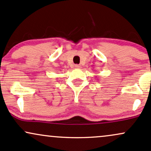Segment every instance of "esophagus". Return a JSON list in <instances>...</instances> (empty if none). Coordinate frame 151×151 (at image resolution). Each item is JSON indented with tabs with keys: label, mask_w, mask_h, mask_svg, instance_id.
Here are the masks:
<instances>
[{
	"label": "esophagus",
	"mask_w": 151,
	"mask_h": 151,
	"mask_svg": "<svg viewBox=\"0 0 151 151\" xmlns=\"http://www.w3.org/2000/svg\"><path fill=\"white\" fill-rule=\"evenodd\" d=\"M74 68H80V66H79V65H74Z\"/></svg>",
	"instance_id": "obj_1"
}]
</instances>
